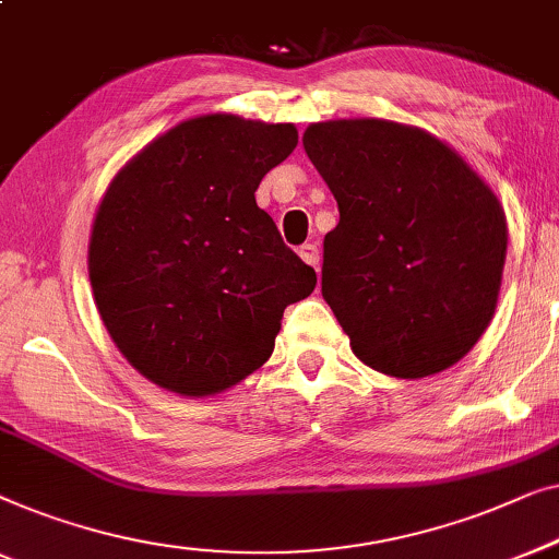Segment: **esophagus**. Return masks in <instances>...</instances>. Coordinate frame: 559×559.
<instances>
[{"mask_svg": "<svg viewBox=\"0 0 559 559\" xmlns=\"http://www.w3.org/2000/svg\"><path fill=\"white\" fill-rule=\"evenodd\" d=\"M298 255L304 258V263L313 265V269H319V248L317 242H304L301 248H298Z\"/></svg>", "mask_w": 559, "mask_h": 559, "instance_id": "obj_1", "label": "esophagus"}]
</instances>
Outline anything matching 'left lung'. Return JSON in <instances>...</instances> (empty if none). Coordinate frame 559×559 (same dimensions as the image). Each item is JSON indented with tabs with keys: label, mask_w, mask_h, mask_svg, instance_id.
Returning a JSON list of instances; mask_svg holds the SVG:
<instances>
[{
	"label": "left lung",
	"mask_w": 559,
	"mask_h": 559,
	"mask_svg": "<svg viewBox=\"0 0 559 559\" xmlns=\"http://www.w3.org/2000/svg\"><path fill=\"white\" fill-rule=\"evenodd\" d=\"M304 148L340 204L321 296L377 372L451 367L497 309L507 217L474 169L430 133L380 119L311 123Z\"/></svg>",
	"instance_id": "obj_1"
}]
</instances>
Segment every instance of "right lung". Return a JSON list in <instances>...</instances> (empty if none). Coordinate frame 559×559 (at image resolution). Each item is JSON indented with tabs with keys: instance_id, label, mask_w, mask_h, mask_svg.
I'll return each mask as SVG.
<instances>
[{
	"instance_id": "obj_1",
	"label": "right lung",
	"mask_w": 559,
	"mask_h": 559,
	"mask_svg": "<svg viewBox=\"0 0 559 559\" xmlns=\"http://www.w3.org/2000/svg\"><path fill=\"white\" fill-rule=\"evenodd\" d=\"M298 144L294 123L198 116L154 139L100 202L88 273L100 319L146 380L215 395L271 357L283 309L317 273L255 190Z\"/></svg>"
}]
</instances>
